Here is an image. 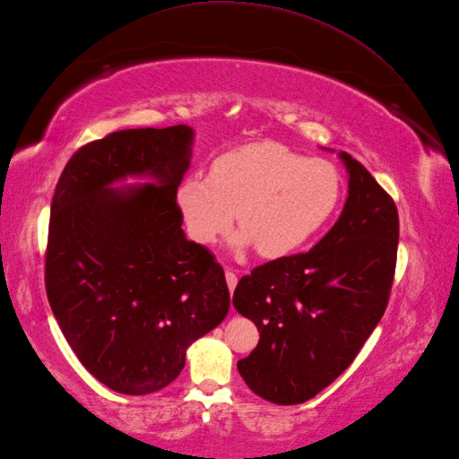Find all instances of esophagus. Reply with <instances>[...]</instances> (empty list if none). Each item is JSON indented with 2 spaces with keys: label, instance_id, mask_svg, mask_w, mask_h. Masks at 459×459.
Wrapping results in <instances>:
<instances>
[{
  "label": "esophagus",
  "instance_id": "esophagus-1",
  "mask_svg": "<svg viewBox=\"0 0 459 459\" xmlns=\"http://www.w3.org/2000/svg\"><path fill=\"white\" fill-rule=\"evenodd\" d=\"M226 281H228V288H230V292H233V290H236V286H238V274L233 273V271H226Z\"/></svg>",
  "mask_w": 459,
  "mask_h": 459
}]
</instances>
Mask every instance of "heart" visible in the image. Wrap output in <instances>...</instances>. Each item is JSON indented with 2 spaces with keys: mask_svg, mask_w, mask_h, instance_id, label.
<instances>
[{
  "mask_svg": "<svg viewBox=\"0 0 459 459\" xmlns=\"http://www.w3.org/2000/svg\"><path fill=\"white\" fill-rule=\"evenodd\" d=\"M342 178L327 160L304 155L276 142H256L218 155L208 177H188L177 191L188 236L212 245L231 230L256 245L266 259L296 253L337 210Z\"/></svg>",
  "mask_w": 459,
  "mask_h": 459,
  "instance_id": "obj_1",
  "label": "heart"
}]
</instances>
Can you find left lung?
<instances>
[{
	"mask_svg": "<svg viewBox=\"0 0 459 459\" xmlns=\"http://www.w3.org/2000/svg\"><path fill=\"white\" fill-rule=\"evenodd\" d=\"M339 155L349 198L337 223L307 253L253 268L233 292V306L261 333L238 370L253 394L276 405L316 397L352 364L394 284L397 206L360 161Z\"/></svg>",
	"mask_w": 459,
	"mask_h": 459,
	"instance_id": "1",
	"label": "left lung"
}]
</instances>
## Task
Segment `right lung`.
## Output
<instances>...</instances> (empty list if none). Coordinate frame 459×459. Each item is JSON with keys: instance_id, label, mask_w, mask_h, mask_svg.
<instances>
[{"instance_id": "1", "label": "right lung", "mask_w": 459, "mask_h": 459, "mask_svg": "<svg viewBox=\"0 0 459 459\" xmlns=\"http://www.w3.org/2000/svg\"><path fill=\"white\" fill-rule=\"evenodd\" d=\"M193 128H130L77 150L56 185L44 282L52 314L100 384L148 395L181 374L186 349L228 316L221 264L188 241L177 188ZM126 176L153 184L110 189Z\"/></svg>"}]
</instances>
